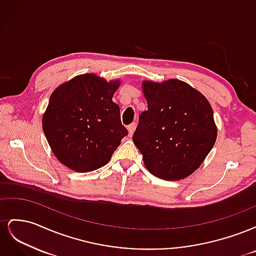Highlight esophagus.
<instances>
[{
	"label": "esophagus",
	"mask_w": 256,
	"mask_h": 256,
	"mask_svg": "<svg viewBox=\"0 0 256 256\" xmlns=\"http://www.w3.org/2000/svg\"><path fill=\"white\" fill-rule=\"evenodd\" d=\"M127 129H128V134H129V136H132L134 132V129H136V122H132V124H131V125H129V126L127 127Z\"/></svg>",
	"instance_id": "esophagus-1"
}]
</instances>
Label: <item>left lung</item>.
Segmentation results:
<instances>
[{"mask_svg": "<svg viewBox=\"0 0 256 256\" xmlns=\"http://www.w3.org/2000/svg\"><path fill=\"white\" fill-rule=\"evenodd\" d=\"M147 110L132 136L146 168L164 180L189 176L214 145L216 126L210 104L180 80L144 81Z\"/></svg>", "mask_w": 256, "mask_h": 256, "instance_id": "8db88e82", "label": "left lung"}]
</instances>
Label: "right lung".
Wrapping results in <instances>:
<instances>
[{
	"label": "right lung",
	"instance_id": "1",
	"mask_svg": "<svg viewBox=\"0 0 256 256\" xmlns=\"http://www.w3.org/2000/svg\"><path fill=\"white\" fill-rule=\"evenodd\" d=\"M120 82L94 74L69 80L52 92L42 129L56 157L72 171L86 173L106 166L128 130L112 97Z\"/></svg>",
	"mask_w": 256,
	"mask_h": 256
}]
</instances>
